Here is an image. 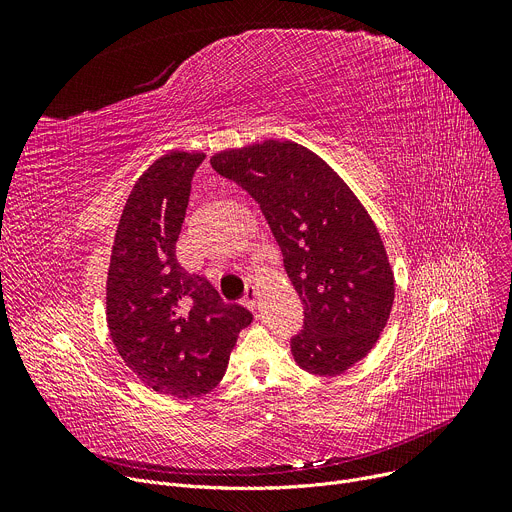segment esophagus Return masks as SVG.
Masks as SVG:
<instances>
[{
  "label": "esophagus",
  "mask_w": 512,
  "mask_h": 512,
  "mask_svg": "<svg viewBox=\"0 0 512 512\" xmlns=\"http://www.w3.org/2000/svg\"><path fill=\"white\" fill-rule=\"evenodd\" d=\"M257 301H259L257 288H255V286H249L247 292H245V305H247L251 311H255V309H257Z\"/></svg>",
  "instance_id": "1"
}]
</instances>
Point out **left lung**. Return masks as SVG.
Segmentation results:
<instances>
[{"instance_id": "left-lung-1", "label": "left lung", "mask_w": 512, "mask_h": 512, "mask_svg": "<svg viewBox=\"0 0 512 512\" xmlns=\"http://www.w3.org/2000/svg\"><path fill=\"white\" fill-rule=\"evenodd\" d=\"M211 168L259 203L305 309L290 342L297 365L340 375L380 340L394 303V272L382 236L348 184L294 141H263L215 153Z\"/></svg>"}]
</instances>
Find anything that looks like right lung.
Returning <instances> with one entry per match:
<instances>
[{
    "mask_svg": "<svg viewBox=\"0 0 512 512\" xmlns=\"http://www.w3.org/2000/svg\"><path fill=\"white\" fill-rule=\"evenodd\" d=\"M205 153L170 151L134 182L114 236L105 317L116 351L151 390L195 398L220 384L253 315L224 303L176 259V240Z\"/></svg>",
    "mask_w": 512,
    "mask_h": 512,
    "instance_id": "obj_1",
    "label": "right lung"
}]
</instances>
